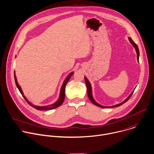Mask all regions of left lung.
Wrapping results in <instances>:
<instances>
[{"label": "left lung", "instance_id": "obj_1", "mask_svg": "<svg viewBox=\"0 0 154 154\" xmlns=\"http://www.w3.org/2000/svg\"><path fill=\"white\" fill-rule=\"evenodd\" d=\"M128 38H129V40L130 43L134 46V47L135 48V50H136V53H137V61L139 62V55H140V53H139V49H138V46H137V44L132 40V38H131V37H129ZM85 83H86V88H87V94H88V97H89L90 101L92 102V103L94 105H96V106H98V107L102 108H112L118 107V106H120L122 105L123 103H125V102H126V101L130 98V97L132 96V94H133V92H134V91L131 93V94L128 97V98H127L125 101H123L122 102V103H119V104H117V105H114V106H102V105L98 104V103H97V102L95 101V100H94V98H93L92 94V87H91V85L90 82H89V80H88V79H87L86 77H85Z\"/></svg>", "mask_w": 154, "mask_h": 154}]
</instances>
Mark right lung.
Masks as SVG:
<instances>
[{
    "mask_svg": "<svg viewBox=\"0 0 154 154\" xmlns=\"http://www.w3.org/2000/svg\"><path fill=\"white\" fill-rule=\"evenodd\" d=\"M74 74V72H71L68 76L66 78V79L65 80V81L63 82V85L61 87V89H60V95H59V99L55 102V103L51 104V105H49V106H35L34 105H32L30 101H29L28 100V99L25 97L24 94H23V92L22 90V88L20 86V85H19L18 82H17V78H16V74H15V71H14V80H15V83H16V85L19 89V91H20V94L22 95V96L23 97V98L25 99V100L27 101V103L30 105L32 107H33L34 108L37 109V110H50V109H55L59 106H60V105H62V104L63 103V102L64 101V99H65V86L68 83V82L69 81V80L70 79V78L71 77L72 75Z\"/></svg>",
    "mask_w": 154,
    "mask_h": 154,
    "instance_id": "1",
    "label": "right lung"
}]
</instances>
